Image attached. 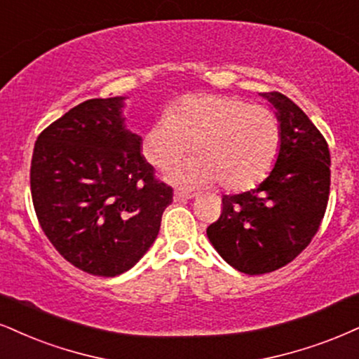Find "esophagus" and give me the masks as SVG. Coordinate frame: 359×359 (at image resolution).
<instances>
[{"mask_svg":"<svg viewBox=\"0 0 359 359\" xmlns=\"http://www.w3.org/2000/svg\"><path fill=\"white\" fill-rule=\"evenodd\" d=\"M191 198H194V194L183 193V191H175V201H187V200H191Z\"/></svg>","mask_w":359,"mask_h":359,"instance_id":"34e87169","label":"esophagus"}]
</instances>
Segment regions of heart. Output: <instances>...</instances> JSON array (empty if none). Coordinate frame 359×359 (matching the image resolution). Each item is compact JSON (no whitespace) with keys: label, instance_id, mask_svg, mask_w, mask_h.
I'll use <instances>...</instances> for the list:
<instances>
[{"label":"heart","instance_id":"b5f03b06","mask_svg":"<svg viewBox=\"0 0 359 359\" xmlns=\"http://www.w3.org/2000/svg\"><path fill=\"white\" fill-rule=\"evenodd\" d=\"M281 121L273 109L236 96L194 95L180 100L146 131L143 154L158 170H168L188 153L194 158L170 178L187 188L219 181L241 193L268 178L281 153Z\"/></svg>","mask_w":359,"mask_h":359}]
</instances>
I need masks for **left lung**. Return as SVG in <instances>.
Wrapping results in <instances>:
<instances>
[{"mask_svg": "<svg viewBox=\"0 0 359 359\" xmlns=\"http://www.w3.org/2000/svg\"><path fill=\"white\" fill-rule=\"evenodd\" d=\"M281 121V153L258 188L224 194L206 229L221 258L245 274L276 271L311 243L330 198L331 159L325 136L302 108L278 91L261 93Z\"/></svg>", "mask_w": 359, "mask_h": 359, "instance_id": "8db88e82", "label": "left lung"}]
</instances>
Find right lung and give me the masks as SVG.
Instances as JSON below:
<instances>
[{"label":"right lung","mask_w":359,"mask_h":359,"mask_svg":"<svg viewBox=\"0 0 359 359\" xmlns=\"http://www.w3.org/2000/svg\"><path fill=\"white\" fill-rule=\"evenodd\" d=\"M123 96L79 103L39 133L31 198L39 226L66 261L118 276L156 240L172 188L156 180L126 130Z\"/></svg>","instance_id":"right-lung-1"}]
</instances>
